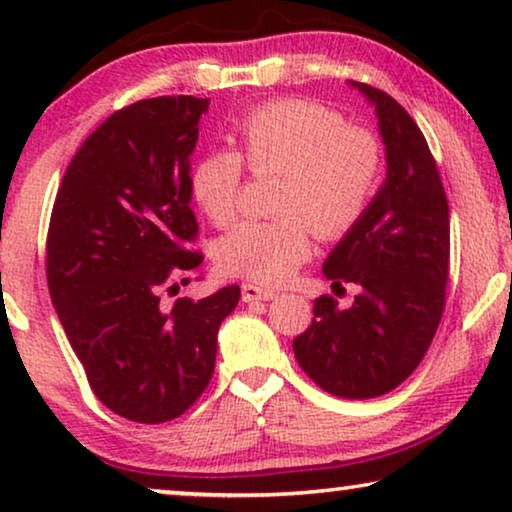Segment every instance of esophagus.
<instances>
[{
    "label": "esophagus",
    "instance_id": "esophagus-1",
    "mask_svg": "<svg viewBox=\"0 0 512 512\" xmlns=\"http://www.w3.org/2000/svg\"><path fill=\"white\" fill-rule=\"evenodd\" d=\"M277 293L270 289V286H261L254 282H244L242 284V300L244 303H256V300H272Z\"/></svg>",
    "mask_w": 512,
    "mask_h": 512
}]
</instances>
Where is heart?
I'll use <instances>...</instances> for the list:
<instances>
[{
  "instance_id": "1",
  "label": "heart",
  "mask_w": 512,
  "mask_h": 512,
  "mask_svg": "<svg viewBox=\"0 0 512 512\" xmlns=\"http://www.w3.org/2000/svg\"><path fill=\"white\" fill-rule=\"evenodd\" d=\"M237 153L212 151L193 165L191 195L214 226L237 216L244 166L282 172L277 219L244 221L216 242V263L230 275L284 282L312 254V237L338 240L373 205L384 151L370 130L305 100H279L251 111L235 130Z\"/></svg>"
}]
</instances>
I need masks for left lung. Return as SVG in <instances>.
I'll list each match as a JSON object with an SVG mask.
<instances>
[{"instance_id":"left-lung-1","label":"left lung","mask_w":512,"mask_h":512,"mask_svg":"<svg viewBox=\"0 0 512 512\" xmlns=\"http://www.w3.org/2000/svg\"><path fill=\"white\" fill-rule=\"evenodd\" d=\"M352 86L375 104L387 179L324 263L335 296L356 286L352 305L314 300V319L293 340V354L328 394L363 401L408 380L436 335L450 277V207L408 111L368 83Z\"/></svg>"}]
</instances>
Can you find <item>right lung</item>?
<instances>
[{"label": "right lung", "instance_id": "add662e5", "mask_svg": "<svg viewBox=\"0 0 512 512\" xmlns=\"http://www.w3.org/2000/svg\"><path fill=\"white\" fill-rule=\"evenodd\" d=\"M209 100L153 97L114 111L62 177L46 240L48 291L90 389L130 422L184 415L214 375L216 333L240 286L177 298L191 251V153ZM188 279H184V284Z\"/></svg>", "mask_w": 512, "mask_h": 512}]
</instances>
